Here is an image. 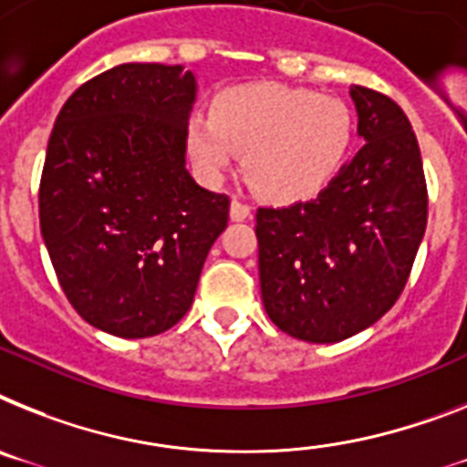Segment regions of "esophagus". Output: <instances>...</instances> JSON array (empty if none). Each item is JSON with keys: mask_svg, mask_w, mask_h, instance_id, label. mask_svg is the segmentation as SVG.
<instances>
[{"mask_svg": "<svg viewBox=\"0 0 467 467\" xmlns=\"http://www.w3.org/2000/svg\"><path fill=\"white\" fill-rule=\"evenodd\" d=\"M249 215H252V206L234 197L233 203H230V218H233V221H246Z\"/></svg>", "mask_w": 467, "mask_h": 467, "instance_id": "obj_1", "label": "esophagus"}]
</instances>
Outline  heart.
Listing matches in <instances>:
<instances>
[{
    "label": "heart",
    "instance_id": "b5f03b06",
    "mask_svg": "<svg viewBox=\"0 0 467 467\" xmlns=\"http://www.w3.org/2000/svg\"><path fill=\"white\" fill-rule=\"evenodd\" d=\"M351 142L354 113L342 99L285 85L230 88L211 113H194L187 123V147L206 178L221 180L246 151V178L275 202L318 194Z\"/></svg>",
    "mask_w": 467,
    "mask_h": 467
}]
</instances>
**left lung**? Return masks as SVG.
Returning a JSON list of instances; mask_svg holds the SVG:
<instances>
[{
  "label": "left lung",
  "instance_id": "1",
  "mask_svg": "<svg viewBox=\"0 0 467 467\" xmlns=\"http://www.w3.org/2000/svg\"><path fill=\"white\" fill-rule=\"evenodd\" d=\"M366 144L311 202L256 211L270 320L313 344L342 342L397 304L427 225L420 147L406 113L354 85Z\"/></svg>",
  "mask_w": 467,
  "mask_h": 467
}]
</instances>
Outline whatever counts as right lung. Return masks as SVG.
Here are the masks:
<instances>
[{"mask_svg":"<svg viewBox=\"0 0 467 467\" xmlns=\"http://www.w3.org/2000/svg\"><path fill=\"white\" fill-rule=\"evenodd\" d=\"M194 76L120 64L82 82L58 111L40 180V227L70 306L89 325L142 339L192 306L230 197L185 168Z\"/></svg>","mask_w":467,"mask_h":467,"instance_id":"obj_1","label":"right lung"}]
</instances>
